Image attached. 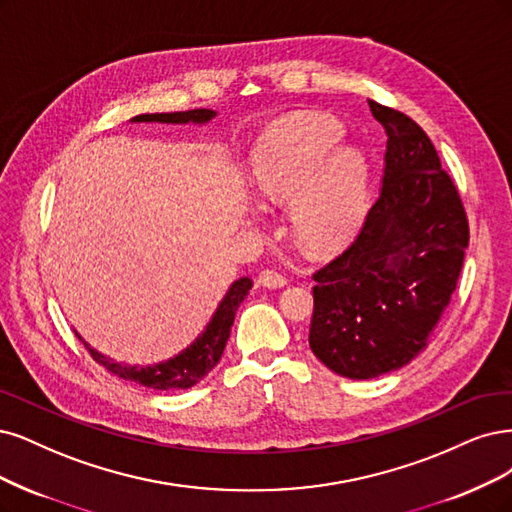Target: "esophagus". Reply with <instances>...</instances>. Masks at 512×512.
Segmentation results:
<instances>
[{"mask_svg":"<svg viewBox=\"0 0 512 512\" xmlns=\"http://www.w3.org/2000/svg\"><path fill=\"white\" fill-rule=\"evenodd\" d=\"M258 281L264 286V288H281L288 284V277L284 271H279L275 267L271 269H264L260 275H258Z\"/></svg>","mask_w":512,"mask_h":512,"instance_id":"obj_1","label":"esophagus"}]
</instances>
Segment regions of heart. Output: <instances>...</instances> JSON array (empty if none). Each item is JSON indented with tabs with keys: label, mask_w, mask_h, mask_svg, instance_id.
I'll list each match as a JSON object with an SVG mask.
<instances>
[{
	"label": "heart",
	"mask_w": 512,
	"mask_h": 512,
	"mask_svg": "<svg viewBox=\"0 0 512 512\" xmlns=\"http://www.w3.org/2000/svg\"><path fill=\"white\" fill-rule=\"evenodd\" d=\"M341 127L326 116H290L264 133L252 154L256 195L292 205L298 239L309 250L337 248L356 231L366 201V158L337 146Z\"/></svg>",
	"instance_id": "b5f03b06"
}]
</instances>
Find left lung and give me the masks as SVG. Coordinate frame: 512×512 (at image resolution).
Returning <instances> with one entry per match:
<instances>
[{
  "instance_id": "8db88e82",
  "label": "left lung",
  "mask_w": 512,
  "mask_h": 512,
  "mask_svg": "<svg viewBox=\"0 0 512 512\" xmlns=\"http://www.w3.org/2000/svg\"><path fill=\"white\" fill-rule=\"evenodd\" d=\"M387 135L381 195L347 248L313 273L309 345L330 370L373 379L430 341L464 267L468 216L413 118L377 101Z\"/></svg>"
}]
</instances>
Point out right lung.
I'll return each instance as SVG.
<instances>
[{"label":"right lung","instance_id":"add662e5","mask_svg":"<svg viewBox=\"0 0 512 512\" xmlns=\"http://www.w3.org/2000/svg\"><path fill=\"white\" fill-rule=\"evenodd\" d=\"M214 116H216L214 110H188V112H171V114H142V116H135L133 120L135 122H207ZM250 290H252L250 277L237 279L231 286V290H228L226 296L222 298L220 307L216 309L214 317H211V322L207 324L201 337L186 351H182L180 356H175L167 362L154 364V366H142V368L125 366V364L103 358L86 343L84 347L91 351L93 360L103 364L110 373H114L120 379L135 381L144 387H152V390H186V387L199 383L209 370L220 362L226 341L231 337L235 313Z\"/></svg>","mask_w":512,"mask_h":512}]
</instances>
